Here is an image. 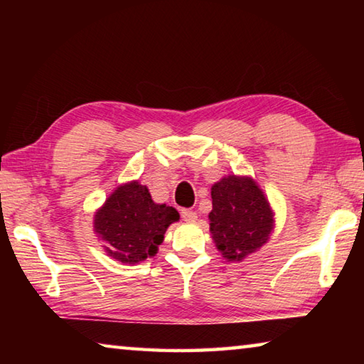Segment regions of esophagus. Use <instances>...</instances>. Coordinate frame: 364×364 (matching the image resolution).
I'll return each mask as SVG.
<instances>
[{
    "label": "esophagus",
    "instance_id": "obj_1",
    "mask_svg": "<svg viewBox=\"0 0 364 364\" xmlns=\"http://www.w3.org/2000/svg\"><path fill=\"white\" fill-rule=\"evenodd\" d=\"M181 218L184 221H196L197 220V213L194 210H191V208H183V210H181Z\"/></svg>",
    "mask_w": 364,
    "mask_h": 364
}]
</instances>
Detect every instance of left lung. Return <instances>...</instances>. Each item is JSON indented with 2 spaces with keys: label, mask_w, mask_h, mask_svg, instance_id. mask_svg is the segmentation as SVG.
Instances as JSON below:
<instances>
[{
  "label": "left lung",
  "mask_w": 364,
  "mask_h": 364,
  "mask_svg": "<svg viewBox=\"0 0 364 364\" xmlns=\"http://www.w3.org/2000/svg\"><path fill=\"white\" fill-rule=\"evenodd\" d=\"M210 232L228 262H242L267 244L274 220L269 202L250 176L230 175L212 186Z\"/></svg>",
  "instance_id": "left-lung-1"
}]
</instances>
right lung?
Returning a JSON list of instances; mask_svg holds the SVG:
<instances>
[{
	"label": "right lung",
	"instance_id": "right-lung-1",
	"mask_svg": "<svg viewBox=\"0 0 364 364\" xmlns=\"http://www.w3.org/2000/svg\"><path fill=\"white\" fill-rule=\"evenodd\" d=\"M178 220L176 208L156 204L149 189L132 181L117 188L96 212L95 232L109 257L134 264L157 254L167 228Z\"/></svg>",
	"mask_w": 364,
	"mask_h": 364
}]
</instances>
